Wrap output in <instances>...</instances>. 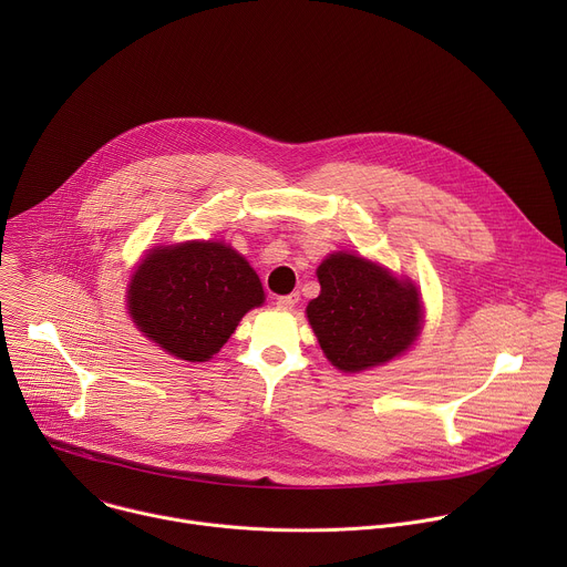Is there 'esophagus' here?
<instances>
[{
    "instance_id": "obj_1",
    "label": "esophagus",
    "mask_w": 567,
    "mask_h": 567,
    "mask_svg": "<svg viewBox=\"0 0 567 567\" xmlns=\"http://www.w3.org/2000/svg\"><path fill=\"white\" fill-rule=\"evenodd\" d=\"M298 300H300L298 293H287V296H280V298L276 300V305H278L280 309H293Z\"/></svg>"
}]
</instances>
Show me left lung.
Returning <instances> with one entry per match:
<instances>
[{"label":"left lung","mask_w":567,"mask_h":567,"mask_svg":"<svg viewBox=\"0 0 567 567\" xmlns=\"http://www.w3.org/2000/svg\"><path fill=\"white\" fill-rule=\"evenodd\" d=\"M320 293L309 326L332 365L361 372L406 352L422 330L417 287L354 254H332L316 269Z\"/></svg>","instance_id":"8db88e82"}]
</instances>
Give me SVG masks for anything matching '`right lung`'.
<instances>
[{
	"mask_svg": "<svg viewBox=\"0 0 567 567\" xmlns=\"http://www.w3.org/2000/svg\"><path fill=\"white\" fill-rule=\"evenodd\" d=\"M265 302L254 267L224 241H179L145 254L127 285L134 326L182 361H208L241 316Z\"/></svg>",
	"mask_w": 567,
	"mask_h": 567,
	"instance_id": "obj_1",
	"label": "right lung"
}]
</instances>
